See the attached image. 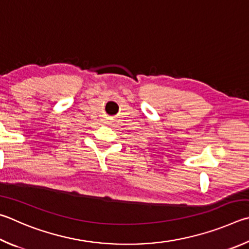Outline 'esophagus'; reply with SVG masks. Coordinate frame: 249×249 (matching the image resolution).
<instances>
[{
    "label": "esophagus",
    "mask_w": 249,
    "mask_h": 249,
    "mask_svg": "<svg viewBox=\"0 0 249 249\" xmlns=\"http://www.w3.org/2000/svg\"><path fill=\"white\" fill-rule=\"evenodd\" d=\"M108 119H109V118H108V117H107V120H108Z\"/></svg>",
    "instance_id": "obj_1"
}]
</instances>
